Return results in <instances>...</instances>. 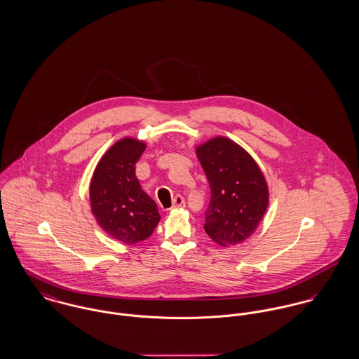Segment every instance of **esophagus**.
Returning <instances> with one entry per match:
<instances>
[{
  "label": "esophagus",
  "instance_id": "34e87169",
  "mask_svg": "<svg viewBox=\"0 0 359 359\" xmlns=\"http://www.w3.org/2000/svg\"><path fill=\"white\" fill-rule=\"evenodd\" d=\"M186 206V199L182 195H176L173 198V203L172 208H184Z\"/></svg>",
  "mask_w": 359,
  "mask_h": 359
}]
</instances>
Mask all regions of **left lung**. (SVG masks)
Masks as SVG:
<instances>
[{
    "mask_svg": "<svg viewBox=\"0 0 359 359\" xmlns=\"http://www.w3.org/2000/svg\"><path fill=\"white\" fill-rule=\"evenodd\" d=\"M210 186L205 232L221 246L248 238L268 208V186L261 169L235 142L215 138L196 149Z\"/></svg>",
    "mask_w": 359,
    "mask_h": 359,
    "instance_id": "obj_1",
    "label": "left lung"
}]
</instances>
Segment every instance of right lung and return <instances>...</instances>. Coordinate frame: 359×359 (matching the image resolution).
I'll return each mask as SVG.
<instances>
[{"label": "right lung", "mask_w": 359, "mask_h": 359, "mask_svg": "<svg viewBox=\"0 0 359 359\" xmlns=\"http://www.w3.org/2000/svg\"><path fill=\"white\" fill-rule=\"evenodd\" d=\"M144 147L137 139L118 140L100 161L90 184L91 209L98 224L127 245L146 241L160 221L156 202L140 189L135 176Z\"/></svg>", "instance_id": "1"}]
</instances>
